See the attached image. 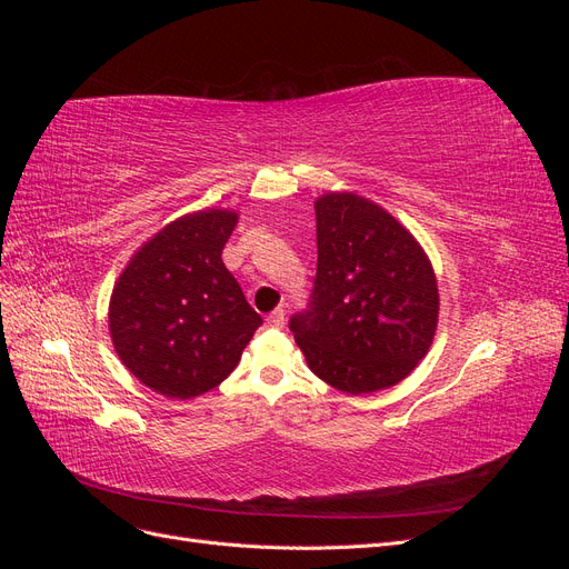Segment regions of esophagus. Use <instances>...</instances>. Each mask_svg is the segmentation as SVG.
Instances as JSON below:
<instances>
[{
    "instance_id": "esophagus-1",
    "label": "esophagus",
    "mask_w": 569,
    "mask_h": 569,
    "mask_svg": "<svg viewBox=\"0 0 569 569\" xmlns=\"http://www.w3.org/2000/svg\"><path fill=\"white\" fill-rule=\"evenodd\" d=\"M266 320H268L270 327H282L284 325V311H282V308H274L272 313H268Z\"/></svg>"
}]
</instances>
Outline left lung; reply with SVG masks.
<instances>
[{
    "instance_id": "1",
    "label": "left lung",
    "mask_w": 569,
    "mask_h": 569,
    "mask_svg": "<svg viewBox=\"0 0 569 569\" xmlns=\"http://www.w3.org/2000/svg\"><path fill=\"white\" fill-rule=\"evenodd\" d=\"M316 222L311 303L289 320L308 368L353 396L399 385L437 332L432 263L399 220L353 192L322 194Z\"/></svg>"
}]
</instances>
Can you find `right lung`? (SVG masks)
<instances>
[{
  "label": "right lung",
  "instance_id": "1",
  "mask_svg": "<svg viewBox=\"0 0 569 569\" xmlns=\"http://www.w3.org/2000/svg\"><path fill=\"white\" fill-rule=\"evenodd\" d=\"M237 213H187L140 247L113 287L109 330L123 366L168 399H194L237 368L263 325L222 249Z\"/></svg>",
  "mask_w": 569,
  "mask_h": 569
}]
</instances>
